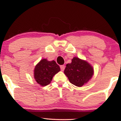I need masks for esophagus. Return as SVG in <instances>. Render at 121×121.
I'll return each instance as SVG.
<instances>
[{"label":"esophagus","mask_w":121,"mask_h":121,"mask_svg":"<svg viewBox=\"0 0 121 121\" xmlns=\"http://www.w3.org/2000/svg\"><path fill=\"white\" fill-rule=\"evenodd\" d=\"M60 69H61V71H63V70L65 69V65H61Z\"/></svg>","instance_id":"obj_1"}]
</instances>
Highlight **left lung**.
Here are the masks:
<instances>
[{
    "label": "left lung",
    "instance_id": "8db88e82",
    "mask_svg": "<svg viewBox=\"0 0 121 121\" xmlns=\"http://www.w3.org/2000/svg\"><path fill=\"white\" fill-rule=\"evenodd\" d=\"M64 73L71 84L81 87L91 78L93 69L88 62L74 57L71 63L66 64Z\"/></svg>",
    "mask_w": 121,
    "mask_h": 121
}]
</instances>
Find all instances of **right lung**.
<instances>
[{
    "mask_svg": "<svg viewBox=\"0 0 121 121\" xmlns=\"http://www.w3.org/2000/svg\"><path fill=\"white\" fill-rule=\"evenodd\" d=\"M60 70V66L55 61H49L43 59L35 68L34 78L39 84L44 86L49 84L54 75Z\"/></svg>",
    "mask_w": 121,
    "mask_h": 121,
    "instance_id": "obj_1",
    "label": "right lung"
}]
</instances>
